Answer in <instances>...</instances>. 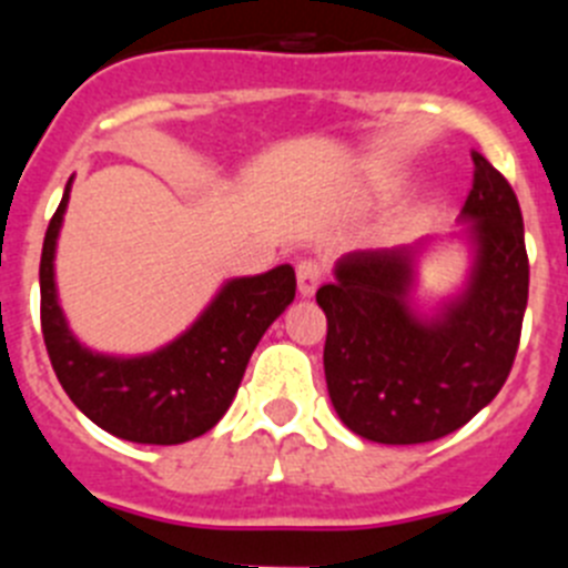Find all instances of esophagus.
<instances>
[{"label":"esophagus","instance_id":"esophagus-1","mask_svg":"<svg viewBox=\"0 0 568 568\" xmlns=\"http://www.w3.org/2000/svg\"><path fill=\"white\" fill-rule=\"evenodd\" d=\"M324 264L318 258H304L298 261V267H295V275H298V293L301 295H313L318 290V284L324 281Z\"/></svg>","mask_w":568,"mask_h":568}]
</instances>
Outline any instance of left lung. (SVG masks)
Returning <instances> with one entry per match:
<instances>
[{"instance_id": "1", "label": "left lung", "mask_w": 568, "mask_h": 568, "mask_svg": "<svg viewBox=\"0 0 568 568\" xmlns=\"http://www.w3.org/2000/svg\"><path fill=\"white\" fill-rule=\"evenodd\" d=\"M464 219L478 258L469 287L433 321L406 307L413 250H361L315 293L327 315L324 373L335 413L375 444H426L455 433L506 384L529 298L518 195L471 153Z\"/></svg>"}]
</instances>
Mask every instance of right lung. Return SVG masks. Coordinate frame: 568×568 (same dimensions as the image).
I'll use <instances>...</instances> for the list:
<instances>
[{
	"mask_svg": "<svg viewBox=\"0 0 568 568\" xmlns=\"http://www.w3.org/2000/svg\"><path fill=\"white\" fill-rule=\"evenodd\" d=\"M70 182L50 219L39 264L42 335L70 400L104 433L133 444H184L213 429L233 404L247 361L267 327L295 298L290 264L224 284L193 327L142 358L84 349L64 324L53 281V253Z\"/></svg>",
	"mask_w": 568,
	"mask_h": 568,
	"instance_id": "right-lung-1",
	"label": "right lung"
}]
</instances>
